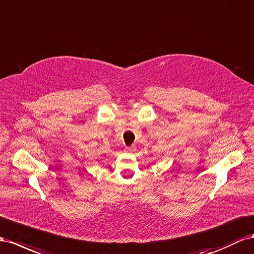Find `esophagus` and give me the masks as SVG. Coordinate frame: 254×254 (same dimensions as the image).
I'll return each instance as SVG.
<instances>
[{
    "label": "esophagus",
    "instance_id": "34e87169",
    "mask_svg": "<svg viewBox=\"0 0 254 254\" xmlns=\"http://www.w3.org/2000/svg\"><path fill=\"white\" fill-rule=\"evenodd\" d=\"M133 150H134L133 147H126V151H127V152H132Z\"/></svg>",
    "mask_w": 254,
    "mask_h": 254
}]
</instances>
